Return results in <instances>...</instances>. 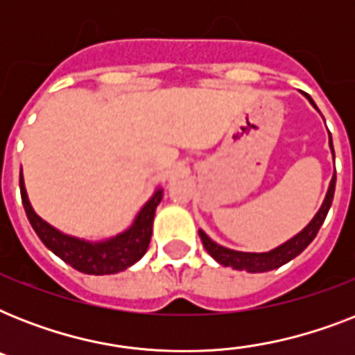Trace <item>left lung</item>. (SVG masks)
<instances>
[{"label":"left lung","mask_w":355,"mask_h":355,"mask_svg":"<svg viewBox=\"0 0 355 355\" xmlns=\"http://www.w3.org/2000/svg\"><path fill=\"white\" fill-rule=\"evenodd\" d=\"M304 96H306V99L311 103V107L317 108V105H315L313 99H311L308 94H304ZM317 110H319V108H317ZM330 149L331 155H334L331 136ZM334 160H336V155H334ZM334 191H336V173H334V177H331L324 200H322V205H320L319 211L313 216V219H311L300 232L295 234L291 239H287L286 243H282V245L275 247L272 250H269V252H241V250H232V248L223 247V245L214 241L211 237H208V234H206L205 230H199V236L200 239H202V245H205L206 252L210 254L217 263L225 265V267H232V269L236 270H247V272H267V270L278 269L282 265H286L287 261H291L293 258H297L298 254L302 252L304 248L313 241L317 232H319V228L322 227V223H324L326 216H328L331 200H334Z\"/></svg>","instance_id":"obj_1"}]
</instances>
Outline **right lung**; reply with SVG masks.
<instances>
[{
  "label": "right lung",
  "instance_id": "1",
  "mask_svg": "<svg viewBox=\"0 0 355 355\" xmlns=\"http://www.w3.org/2000/svg\"><path fill=\"white\" fill-rule=\"evenodd\" d=\"M19 191H21V202H24L27 219H29L31 227L35 228L36 236L42 239V243L53 254H57L62 261L71 265L73 269L80 270L85 275L96 276L116 275L144 258V254L149 248L156 208L164 197V189L156 188L155 193L150 195V199L139 208L132 225L127 230L119 232L118 236L108 237V239L92 241L85 237L60 232L58 228L44 221L31 206L21 171H19Z\"/></svg>",
  "mask_w": 355,
  "mask_h": 355
}]
</instances>
